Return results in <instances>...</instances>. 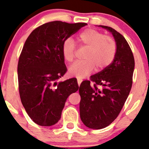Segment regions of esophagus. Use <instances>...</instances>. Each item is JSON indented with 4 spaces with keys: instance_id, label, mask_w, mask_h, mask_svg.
<instances>
[{
    "instance_id": "obj_1",
    "label": "esophagus",
    "mask_w": 149,
    "mask_h": 149,
    "mask_svg": "<svg viewBox=\"0 0 149 149\" xmlns=\"http://www.w3.org/2000/svg\"><path fill=\"white\" fill-rule=\"evenodd\" d=\"M77 81H78V84H79V86H80V84H81V82H82V80L81 79H78Z\"/></svg>"
}]
</instances>
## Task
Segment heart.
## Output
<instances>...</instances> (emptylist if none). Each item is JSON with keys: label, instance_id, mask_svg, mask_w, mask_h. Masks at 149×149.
<instances>
[{"label": "heart", "instance_id": "heart-1", "mask_svg": "<svg viewBox=\"0 0 149 149\" xmlns=\"http://www.w3.org/2000/svg\"><path fill=\"white\" fill-rule=\"evenodd\" d=\"M78 40L81 46L88 49L84 60L73 63L68 69L72 77L84 79L93 72L95 67L102 70L112 63L117 52V44L112 37L106 36L103 32L86 29L79 34ZM76 46L73 40L67 39L62 45V55L64 60L70 63L73 61Z\"/></svg>", "mask_w": 149, "mask_h": 149}]
</instances>
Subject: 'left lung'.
I'll return each instance as SVG.
<instances>
[{
	"label": "left lung",
	"mask_w": 149,
	"mask_h": 149,
	"mask_svg": "<svg viewBox=\"0 0 149 149\" xmlns=\"http://www.w3.org/2000/svg\"><path fill=\"white\" fill-rule=\"evenodd\" d=\"M99 26L112 33L117 52L110 65L91 76L90 81H84L79 87L81 120L91 129L106 127L118 116L130 94L135 67L133 52L125 37L112 27ZM91 81L95 82L94 86Z\"/></svg>",
	"instance_id": "8db88e82"
}]
</instances>
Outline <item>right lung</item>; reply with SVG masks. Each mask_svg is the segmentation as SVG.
<instances>
[{
  "label": "right lung",
  "mask_w": 149,
  "mask_h": 149,
  "mask_svg": "<svg viewBox=\"0 0 149 149\" xmlns=\"http://www.w3.org/2000/svg\"><path fill=\"white\" fill-rule=\"evenodd\" d=\"M86 25L48 22L33 30L25 42L18 63L19 95L26 113L39 125L58 123L67 98L79 89L75 78L58 80L67 71L63 43Z\"/></svg>",
  "instance_id": "add662e5"
}]
</instances>
